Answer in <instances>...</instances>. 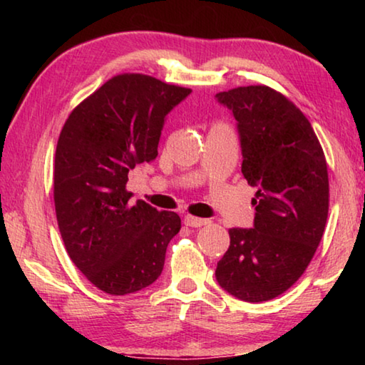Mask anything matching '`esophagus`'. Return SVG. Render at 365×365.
<instances>
[{"mask_svg": "<svg viewBox=\"0 0 365 365\" xmlns=\"http://www.w3.org/2000/svg\"><path fill=\"white\" fill-rule=\"evenodd\" d=\"M183 224L187 227H202L209 224L207 219H200V217H195V215H185L183 219Z\"/></svg>", "mask_w": 365, "mask_h": 365, "instance_id": "esophagus-1", "label": "esophagus"}]
</instances>
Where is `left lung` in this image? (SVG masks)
Instances as JSON below:
<instances>
[{
    "mask_svg": "<svg viewBox=\"0 0 365 365\" xmlns=\"http://www.w3.org/2000/svg\"><path fill=\"white\" fill-rule=\"evenodd\" d=\"M215 100L230 109L242 146V172L256 187L252 228H230L215 279L235 298L261 302L304 274L329 215V172L306 115L265 85L238 86Z\"/></svg>",
    "mask_w": 365,
    "mask_h": 365,
    "instance_id": "left-lung-1",
    "label": "left lung"
}]
</instances>
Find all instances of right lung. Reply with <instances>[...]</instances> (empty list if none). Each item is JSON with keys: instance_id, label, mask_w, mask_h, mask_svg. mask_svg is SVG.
Here are the masks:
<instances>
[{"instance_id": "add662e5", "label": "right lung", "mask_w": 365, "mask_h": 365, "mask_svg": "<svg viewBox=\"0 0 365 365\" xmlns=\"http://www.w3.org/2000/svg\"><path fill=\"white\" fill-rule=\"evenodd\" d=\"M191 93L143 73H122L72 110L54 158V206L67 255L101 292L123 296L158 280L180 232L175 212L138 200L128 172L158 156L165 117Z\"/></svg>"}]
</instances>
